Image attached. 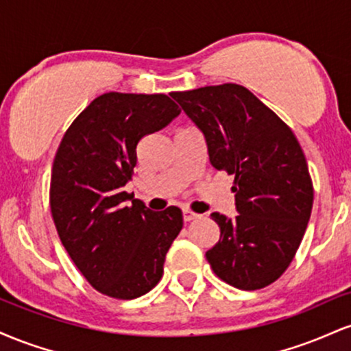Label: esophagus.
Returning a JSON list of instances; mask_svg holds the SVG:
<instances>
[{
  "label": "esophagus",
  "mask_w": 351,
  "mask_h": 351,
  "mask_svg": "<svg viewBox=\"0 0 351 351\" xmlns=\"http://www.w3.org/2000/svg\"><path fill=\"white\" fill-rule=\"evenodd\" d=\"M198 217H199V215H196V213L189 211V209H183V219L186 221V223H189V221H193V219H198Z\"/></svg>",
  "instance_id": "34e87169"
}]
</instances>
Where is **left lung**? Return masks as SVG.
Returning <instances> with one entry per match:
<instances>
[{
	"instance_id": "obj_1",
	"label": "left lung",
	"mask_w": 351,
	"mask_h": 351,
	"mask_svg": "<svg viewBox=\"0 0 351 351\" xmlns=\"http://www.w3.org/2000/svg\"><path fill=\"white\" fill-rule=\"evenodd\" d=\"M171 97L204 135L213 167L234 175L239 215H211L221 236L206 252L208 263L241 291L272 284L292 263L312 213V180L295 135L237 84L173 92Z\"/></svg>"
}]
</instances>
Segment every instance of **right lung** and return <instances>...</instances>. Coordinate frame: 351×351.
I'll return each instance as SVG.
<instances>
[{
	"label": "right lung",
	"instance_id": "add662e5",
	"mask_svg": "<svg viewBox=\"0 0 351 351\" xmlns=\"http://www.w3.org/2000/svg\"><path fill=\"white\" fill-rule=\"evenodd\" d=\"M180 112L163 94L108 92L80 112L56 153L51 213L60 243L88 284L114 299H136L158 284L183 228L180 208L155 213L123 191L136 145Z\"/></svg>",
	"mask_w": 351,
	"mask_h": 351
}]
</instances>
